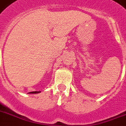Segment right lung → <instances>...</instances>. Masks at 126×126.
I'll return each mask as SVG.
<instances>
[{"mask_svg":"<svg viewBox=\"0 0 126 126\" xmlns=\"http://www.w3.org/2000/svg\"><path fill=\"white\" fill-rule=\"evenodd\" d=\"M40 92H29V94H38Z\"/></svg>","mask_w":126,"mask_h":126,"instance_id":"add662e5","label":"right lung"}]
</instances>
